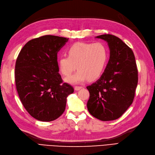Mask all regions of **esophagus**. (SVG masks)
I'll return each instance as SVG.
<instances>
[{
    "mask_svg": "<svg viewBox=\"0 0 155 155\" xmlns=\"http://www.w3.org/2000/svg\"><path fill=\"white\" fill-rule=\"evenodd\" d=\"M81 88H83V87H82V86H75L74 87V89L75 91L80 90V89H81Z\"/></svg>",
    "mask_w": 155,
    "mask_h": 155,
    "instance_id": "34e87169",
    "label": "esophagus"
}]
</instances>
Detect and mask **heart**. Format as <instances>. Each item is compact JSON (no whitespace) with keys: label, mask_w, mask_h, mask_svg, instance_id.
Instances as JSON below:
<instances>
[{"label":"heart","mask_w":155,"mask_h":155,"mask_svg":"<svg viewBox=\"0 0 155 155\" xmlns=\"http://www.w3.org/2000/svg\"><path fill=\"white\" fill-rule=\"evenodd\" d=\"M68 56L58 58V67L64 76L68 77L77 69L78 71L67 78L70 84L81 83L88 79L97 80L104 72L109 58L107 48L101 42H76L67 50Z\"/></svg>","instance_id":"1"}]
</instances>
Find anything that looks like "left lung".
Returning <instances> with one entry per match:
<instances>
[{
    "label": "left lung",
    "mask_w": 155,
    "mask_h": 155,
    "mask_svg": "<svg viewBox=\"0 0 155 155\" xmlns=\"http://www.w3.org/2000/svg\"><path fill=\"white\" fill-rule=\"evenodd\" d=\"M96 38L107 42L110 58L100 78L87 87L89 92L87 107L94 117L113 121L132 104L138 84V70L133 51L118 37L103 34Z\"/></svg>",
    "instance_id": "8db88e82"
}]
</instances>
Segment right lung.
<instances>
[{
	"label": "right lung",
	"instance_id": "right-lung-1",
	"mask_svg": "<svg viewBox=\"0 0 155 155\" xmlns=\"http://www.w3.org/2000/svg\"><path fill=\"white\" fill-rule=\"evenodd\" d=\"M68 38L45 35L28 41L15 65V83L20 101L29 114L41 121H51L63 114L71 85L58 73L57 54Z\"/></svg>",
	"mask_w": 155,
	"mask_h": 155
}]
</instances>
